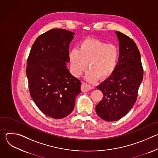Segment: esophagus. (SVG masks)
<instances>
[{
	"instance_id": "34e87169",
	"label": "esophagus",
	"mask_w": 158,
	"mask_h": 158,
	"mask_svg": "<svg viewBox=\"0 0 158 158\" xmlns=\"http://www.w3.org/2000/svg\"><path fill=\"white\" fill-rule=\"evenodd\" d=\"M92 89H93V87L91 86L89 84H87V83L83 82L81 85V91L82 92H87Z\"/></svg>"
}]
</instances>
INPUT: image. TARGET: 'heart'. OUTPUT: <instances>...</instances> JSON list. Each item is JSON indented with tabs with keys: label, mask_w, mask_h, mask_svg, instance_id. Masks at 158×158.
Returning <instances> with one entry per match:
<instances>
[{
	"label": "heart",
	"mask_w": 158,
	"mask_h": 158,
	"mask_svg": "<svg viewBox=\"0 0 158 158\" xmlns=\"http://www.w3.org/2000/svg\"><path fill=\"white\" fill-rule=\"evenodd\" d=\"M119 57L117 46L96 39H86L79 45V50L72 49L69 54L73 74L80 76L89 63L90 71L85 79L94 82L98 78L104 80L114 73Z\"/></svg>",
	"instance_id": "heart-1"
}]
</instances>
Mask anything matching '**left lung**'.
<instances>
[{"instance_id":"8db88e82","label":"left lung","mask_w":158,"mask_h":158,"mask_svg":"<svg viewBox=\"0 0 158 158\" xmlns=\"http://www.w3.org/2000/svg\"><path fill=\"white\" fill-rule=\"evenodd\" d=\"M115 34L119 40L118 63L114 73L97 86L103 98L96 106V111L106 121H115L126 115L136 102L143 79L141 55L136 43L119 31Z\"/></svg>"}]
</instances>
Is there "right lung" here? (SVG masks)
Instances as JSON below:
<instances>
[{
	"mask_svg": "<svg viewBox=\"0 0 158 158\" xmlns=\"http://www.w3.org/2000/svg\"><path fill=\"white\" fill-rule=\"evenodd\" d=\"M74 34L62 29L42 34L34 42L27 59L26 75L31 98L44 114L54 119L68 116L81 93L80 80L67 67Z\"/></svg>",
	"mask_w": 158,
	"mask_h": 158,
	"instance_id": "add662e5",
	"label": "right lung"
}]
</instances>
